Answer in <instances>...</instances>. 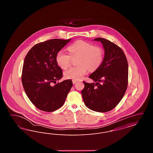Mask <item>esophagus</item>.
<instances>
[{
  "mask_svg": "<svg viewBox=\"0 0 153 153\" xmlns=\"http://www.w3.org/2000/svg\"><path fill=\"white\" fill-rule=\"evenodd\" d=\"M77 81H76V80H72V82H73V84H74L75 83H76Z\"/></svg>",
  "mask_w": 153,
  "mask_h": 153,
  "instance_id": "esophagus-1",
  "label": "esophagus"
}]
</instances>
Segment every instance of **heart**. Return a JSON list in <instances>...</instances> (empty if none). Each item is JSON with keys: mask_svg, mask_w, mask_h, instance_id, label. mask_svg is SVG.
Masks as SVG:
<instances>
[{"mask_svg": "<svg viewBox=\"0 0 153 153\" xmlns=\"http://www.w3.org/2000/svg\"><path fill=\"white\" fill-rule=\"evenodd\" d=\"M68 50L69 54L64 51H58L56 55V62L62 69H66L70 65L71 57H78L76 61L77 66L72 67L65 72L66 79L79 80L89 71H95L101 65L104 52L100 47L94 46L84 41L79 40L71 44Z\"/></svg>", "mask_w": 153, "mask_h": 153, "instance_id": "heart-1", "label": "heart"}]
</instances>
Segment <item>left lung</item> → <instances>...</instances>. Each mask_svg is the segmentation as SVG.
Listing matches in <instances>:
<instances>
[{
  "instance_id": "left-lung-1",
  "label": "left lung",
  "mask_w": 153,
  "mask_h": 153,
  "mask_svg": "<svg viewBox=\"0 0 153 153\" xmlns=\"http://www.w3.org/2000/svg\"><path fill=\"white\" fill-rule=\"evenodd\" d=\"M104 49L101 65L89 77L94 82H83L81 91L85 105L92 111L105 112L114 109L123 98L128 84V62L123 51L116 44L97 38Z\"/></svg>"
}]
</instances>
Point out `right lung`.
<instances>
[{
    "instance_id": "add662e5",
    "label": "right lung",
    "mask_w": 153,
    "mask_h": 153,
    "mask_svg": "<svg viewBox=\"0 0 153 153\" xmlns=\"http://www.w3.org/2000/svg\"><path fill=\"white\" fill-rule=\"evenodd\" d=\"M71 40L53 39L34 45L26 56L22 82L31 102L41 111L53 112L61 107L73 85L71 79L56 84L62 77L56 55Z\"/></svg>"
}]
</instances>
